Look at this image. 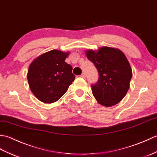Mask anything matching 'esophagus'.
<instances>
[{"mask_svg":"<svg viewBox=\"0 0 157 157\" xmlns=\"http://www.w3.org/2000/svg\"><path fill=\"white\" fill-rule=\"evenodd\" d=\"M81 76L82 78H85V73H82V75H81Z\"/></svg>","mask_w":157,"mask_h":157,"instance_id":"obj_1","label":"esophagus"}]
</instances>
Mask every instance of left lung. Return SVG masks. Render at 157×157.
Wrapping results in <instances>:
<instances>
[{
  "instance_id": "1",
  "label": "left lung",
  "mask_w": 157,
  "mask_h": 157,
  "mask_svg": "<svg viewBox=\"0 0 157 157\" xmlns=\"http://www.w3.org/2000/svg\"><path fill=\"white\" fill-rule=\"evenodd\" d=\"M85 54L95 64L99 81L91 85L97 101L105 107L120 103L130 88L132 71L123 52L117 48L103 46L97 50H86Z\"/></svg>"
}]
</instances>
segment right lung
<instances>
[{
  "mask_svg": "<svg viewBox=\"0 0 157 157\" xmlns=\"http://www.w3.org/2000/svg\"><path fill=\"white\" fill-rule=\"evenodd\" d=\"M70 52L52 50L31 62L27 81L31 92L40 101L52 103L60 99L75 79L72 67L65 62Z\"/></svg>",
  "mask_w": 157,
  "mask_h": 157,
  "instance_id": "1",
  "label": "right lung"
}]
</instances>
